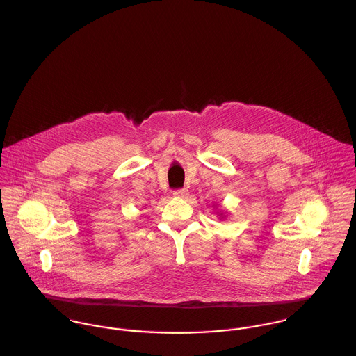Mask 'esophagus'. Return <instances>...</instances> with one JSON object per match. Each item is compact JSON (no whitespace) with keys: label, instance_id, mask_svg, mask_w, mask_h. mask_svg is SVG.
I'll return each mask as SVG.
<instances>
[{"label":"esophagus","instance_id":"obj_1","mask_svg":"<svg viewBox=\"0 0 356 356\" xmlns=\"http://www.w3.org/2000/svg\"><path fill=\"white\" fill-rule=\"evenodd\" d=\"M188 195V189L186 188H181V189H175L174 191V196L177 197H184Z\"/></svg>","mask_w":356,"mask_h":356}]
</instances>
